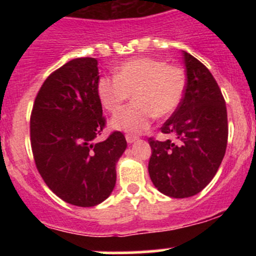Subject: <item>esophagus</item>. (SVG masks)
Returning a JSON list of instances; mask_svg holds the SVG:
<instances>
[{"mask_svg":"<svg viewBox=\"0 0 256 256\" xmlns=\"http://www.w3.org/2000/svg\"><path fill=\"white\" fill-rule=\"evenodd\" d=\"M126 141H128V144H134L135 141H138V138L134 135H126Z\"/></svg>","mask_w":256,"mask_h":256,"instance_id":"esophagus-1","label":"esophagus"}]
</instances>
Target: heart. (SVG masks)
<instances>
[{"label": "heart", "instance_id": "1", "mask_svg": "<svg viewBox=\"0 0 256 256\" xmlns=\"http://www.w3.org/2000/svg\"><path fill=\"white\" fill-rule=\"evenodd\" d=\"M186 92V76L178 66L154 58H134L118 68L115 78L102 76L96 92L108 112H114L132 94L134 104L118 110L110 126L125 132H140L154 116L164 118L177 109Z\"/></svg>", "mask_w": 256, "mask_h": 256}]
</instances>
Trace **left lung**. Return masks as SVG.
Returning <instances> with one entry per match:
<instances>
[{"label": "left lung", "mask_w": 256, "mask_h": 256, "mask_svg": "<svg viewBox=\"0 0 256 256\" xmlns=\"http://www.w3.org/2000/svg\"><path fill=\"white\" fill-rule=\"evenodd\" d=\"M183 59L184 95L161 128L174 141L148 140L150 178L160 192L172 198L192 197L213 180L228 141L226 102L216 79L190 53L183 52Z\"/></svg>", "instance_id": "8db88e82"}]
</instances>
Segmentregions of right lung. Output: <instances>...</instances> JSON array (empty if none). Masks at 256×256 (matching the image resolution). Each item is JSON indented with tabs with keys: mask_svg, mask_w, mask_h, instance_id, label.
I'll use <instances>...</instances> for the list:
<instances>
[{
	"mask_svg": "<svg viewBox=\"0 0 256 256\" xmlns=\"http://www.w3.org/2000/svg\"><path fill=\"white\" fill-rule=\"evenodd\" d=\"M98 82L96 59H73L46 79L30 115L38 172L54 194L78 207H94L112 194L128 146L118 131L95 142L105 126Z\"/></svg>",
	"mask_w": 256,
	"mask_h": 256,
	"instance_id": "obj_1",
	"label": "right lung"
}]
</instances>
